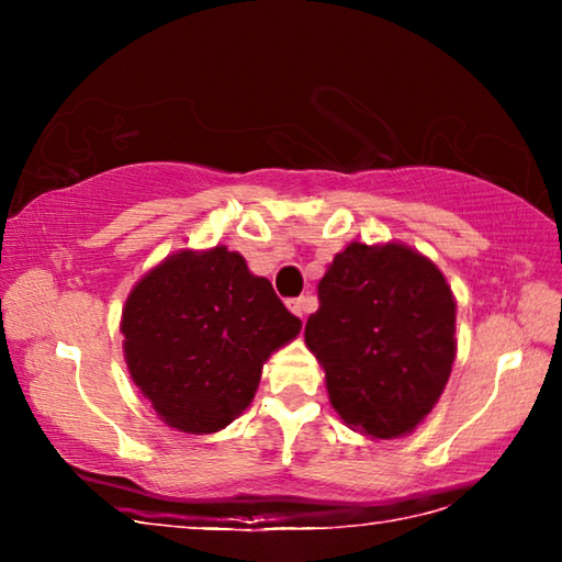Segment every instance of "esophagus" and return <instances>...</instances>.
I'll return each instance as SVG.
<instances>
[{
    "instance_id": "obj_1",
    "label": "esophagus",
    "mask_w": 562,
    "mask_h": 562,
    "mask_svg": "<svg viewBox=\"0 0 562 562\" xmlns=\"http://www.w3.org/2000/svg\"><path fill=\"white\" fill-rule=\"evenodd\" d=\"M288 307H290L297 317H304V315H310L312 300H310V297H294V300H288Z\"/></svg>"
}]
</instances>
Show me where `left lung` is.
<instances>
[{
	"label": "left lung",
	"mask_w": 562,
	"mask_h": 562,
	"mask_svg": "<svg viewBox=\"0 0 562 562\" xmlns=\"http://www.w3.org/2000/svg\"><path fill=\"white\" fill-rule=\"evenodd\" d=\"M456 302L443 274L406 245L351 243L319 282L304 341L325 367L329 402L374 439L416 429L456 357Z\"/></svg>",
	"instance_id": "left-lung-1"
}]
</instances>
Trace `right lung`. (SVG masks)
<instances>
[{
  "mask_svg": "<svg viewBox=\"0 0 562 562\" xmlns=\"http://www.w3.org/2000/svg\"><path fill=\"white\" fill-rule=\"evenodd\" d=\"M302 322L227 247L178 252L150 270L123 310L126 364L168 426L225 429L252 402L262 361Z\"/></svg>",
  "mask_w": 562,
  "mask_h": 562,
  "instance_id": "add662e5",
  "label": "right lung"
}]
</instances>
